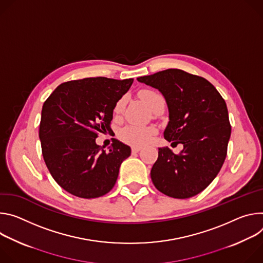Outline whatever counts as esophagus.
Wrapping results in <instances>:
<instances>
[{
  "mask_svg": "<svg viewBox=\"0 0 263 263\" xmlns=\"http://www.w3.org/2000/svg\"><path fill=\"white\" fill-rule=\"evenodd\" d=\"M140 151H141V148L138 147V146H134V147L132 148V153H133V154H137V153H139Z\"/></svg>",
  "mask_w": 263,
  "mask_h": 263,
  "instance_id": "obj_1",
  "label": "esophagus"
}]
</instances>
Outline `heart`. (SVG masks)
I'll return each instance as SVG.
<instances>
[{
	"label": "heart",
	"mask_w": 263,
	"mask_h": 263,
	"mask_svg": "<svg viewBox=\"0 0 263 263\" xmlns=\"http://www.w3.org/2000/svg\"><path fill=\"white\" fill-rule=\"evenodd\" d=\"M140 97L151 109L156 102L163 100V97L158 92H155L152 90L142 91L140 93ZM123 105H124V100L121 99L118 103H117L115 111L120 112L123 109ZM155 134H156V128L153 126L129 124L123 127L119 132V137L125 143L135 145V146H142V145L148 143Z\"/></svg>",
	"instance_id": "obj_1"
}]
</instances>
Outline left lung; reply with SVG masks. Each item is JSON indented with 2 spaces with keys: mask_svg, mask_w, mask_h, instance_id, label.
Wrapping results in <instances>:
<instances>
[{
  "mask_svg": "<svg viewBox=\"0 0 263 263\" xmlns=\"http://www.w3.org/2000/svg\"><path fill=\"white\" fill-rule=\"evenodd\" d=\"M164 96L169 122L164 138L183 144L179 155L159 148L151 176L155 187L173 198H189L216 178L227 157L231 125L227 104L207 79L179 69L137 78Z\"/></svg>",
  "mask_w": 263,
  "mask_h": 263,
  "instance_id": "obj_1",
  "label": "left lung"
}]
</instances>
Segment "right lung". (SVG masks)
<instances>
[{"label":"right lung","mask_w":263,"mask_h":263,"mask_svg":"<svg viewBox=\"0 0 263 263\" xmlns=\"http://www.w3.org/2000/svg\"><path fill=\"white\" fill-rule=\"evenodd\" d=\"M134 79L91 77L58 85L45 101L40 140L52 178L67 192L95 198L116 184L121 163L130 147L114 140L106 153L99 146V133L110 132L112 111Z\"/></svg>","instance_id":"add662e5"}]
</instances>
